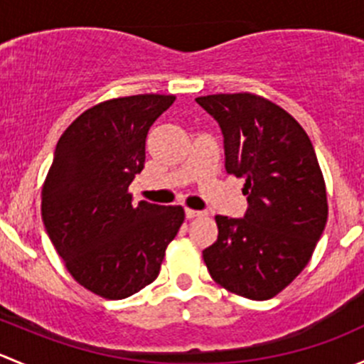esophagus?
<instances>
[{
  "label": "esophagus",
  "instance_id": "34e87169",
  "mask_svg": "<svg viewBox=\"0 0 364 364\" xmlns=\"http://www.w3.org/2000/svg\"><path fill=\"white\" fill-rule=\"evenodd\" d=\"M185 215H186V218H197V216H204L205 213L204 211H197V209H190V208H186L185 209Z\"/></svg>",
  "mask_w": 364,
  "mask_h": 364
}]
</instances>
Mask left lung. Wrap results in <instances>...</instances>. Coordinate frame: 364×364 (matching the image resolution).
Masks as SVG:
<instances>
[{
  "label": "left lung",
  "mask_w": 364,
  "mask_h": 364,
  "mask_svg": "<svg viewBox=\"0 0 364 364\" xmlns=\"http://www.w3.org/2000/svg\"><path fill=\"white\" fill-rule=\"evenodd\" d=\"M220 124L225 171L245 179L243 218L216 215L218 240L203 252L218 285L271 299L304 269L328 222L324 178L310 137L273 102L250 93L196 98Z\"/></svg>",
  "instance_id": "1"
}]
</instances>
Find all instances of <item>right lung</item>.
I'll return each mask as SVG.
<instances>
[{
	"label": "right lung",
	"mask_w": 364,
	"mask_h": 364,
	"mask_svg": "<svg viewBox=\"0 0 364 364\" xmlns=\"http://www.w3.org/2000/svg\"><path fill=\"white\" fill-rule=\"evenodd\" d=\"M174 95H135L80 114L58 141L42 188V218L54 248L82 287L124 299L160 273L178 234L181 205L132 203L151 124Z\"/></svg>",
	"instance_id": "1"
}]
</instances>
